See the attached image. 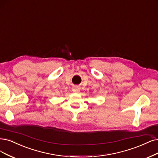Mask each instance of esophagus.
<instances>
[{
  "instance_id": "esophagus-1",
  "label": "esophagus",
  "mask_w": 158,
  "mask_h": 158,
  "mask_svg": "<svg viewBox=\"0 0 158 158\" xmlns=\"http://www.w3.org/2000/svg\"><path fill=\"white\" fill-rule=\"evenodd\" d=\"M72 90L73 92H77L79 90V87L78 86H73Z\"/></svg>"
}]
</instances>
